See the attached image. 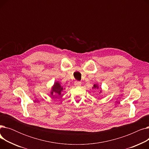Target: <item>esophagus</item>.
<instances>
[{
  "label": "esophagus",
  "instance_id": "obj_1",
  "mask_svg": "<svg viewBox=\"0 0 149 149\" xmlns=\"http://www.w3.org/2000/svg\"><path fill=\"white\" fill-rule=\"evenodd\" d=\"M81 81H75L74 82V84H75V86H79L81 85Z\"/></svg>",
  "mask_w": 149,
  "mask_h": 149
}]
</instances>
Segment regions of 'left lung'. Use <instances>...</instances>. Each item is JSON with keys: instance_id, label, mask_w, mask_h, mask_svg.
Instances as JSON below:
<instances>
[{"instance_id": "obj_1", "label": "left lung", "mask_w": 149, "mask_h": 149, "mask_svg": "<svg viewBox=\"0 0 149 149\" xmlns=\"http://www.w3.org/2000/svg\"><path fill=\"white\" fill-rule=\"evenodd\" d=\"M93 88H94V89H95V88H97V89H98V86H97V84H94V86H93Z\"/></svg>"}]
</instances>
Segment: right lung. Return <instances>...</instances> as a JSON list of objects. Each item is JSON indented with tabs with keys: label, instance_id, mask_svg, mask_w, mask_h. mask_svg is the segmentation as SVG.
I'll use <instances>...</instances> for the list:
<instances>
[{
	"label": "right lung",
	"instance_id": "obj_1",
	"mask_svg": "<svg viewBox=\"0 0 149 149\" xmlns=\"http://www.w3.org/2000/svg\"><path fill=\"white\" fill-rule=\"evenodd\" d=\"M62 91H63L62 87L57 82L56 83H54V85L52 88V90L51 92V95H53L52 93H54L56 95H58V96L60 95Z\"/></svg>",
	"mask_w": 149,
	"mask_h": 149
}]
</instances>
